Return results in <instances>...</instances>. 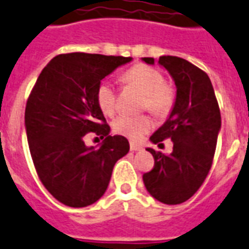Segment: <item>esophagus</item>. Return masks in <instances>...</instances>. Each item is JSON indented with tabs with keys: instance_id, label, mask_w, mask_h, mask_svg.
Instances as JSON below:
<instances>
[{
	"instance_id": "1",
	"label": "esophagus",
	"mask_w": 249,
	"mask_h": 249,
	"mask_svg": "<svg viewBox=\"0 0 249 249\" xmlns=\"http://www.w3.org/2000/svg\"><path fill=\"white\" fill-rule=\"evenodd\" d=\"M141 149H142V146L139 145V143L130 142V150H132V152H137V150H141Z\"/></svg>"
}]
</instances>
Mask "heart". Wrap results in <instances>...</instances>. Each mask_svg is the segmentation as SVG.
Returning <instances> with one entry per match:
<instances>
[{
	"label": "heart",
	"instance_id": "1",
	"mask_svg": "<svg viewBox=\"0 0 249 249\" xmlns=\"http://www.w3.org/2000/svg\"><path fill=\"white\" fill-rule=\"evenodd\" d=\"M123 80L145 96V106L154 115L163 116L171 109L174 103V92L165 84V78L158 70L145 64H136L123 75ZM96 103L106 116H112L116 110V91L108 80L97 86ZM153 121L148 116H119L112 128L116 133L129 140H141L152 129Z\"/></svg>",
	"mask_w": 249,
	"mask_h": 249
}]
</instances>
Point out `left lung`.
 Returning a JSON list of instances; mask_svg holds the SVG:
<instances>
[{
    "label": "left lung",
    "instance_id": "obj_1",
    "mask_svg": "<svg viewBox=\"0 0 249 249\" xmlns=\"http://www.w3.org/2000/svg\"><path fill=\"white\" fill-rule=\"evenodd\" d=\"M142 60L154 64L153 58ZM158 64L170 73L177 93L170 115L150 141L157 143L170 139L173 152L163 154L146 149L154 157V167L142 179L154 199L179 204L190 199L209 174L222 120L207 73L178 56H160Z\"/></svg>",
    "mask_w": 249,
    "mask_h": 249
}]
</instances>
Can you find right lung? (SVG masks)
<instances>
[{
	"instance_id": "1",
	"label": "right lung",
	"mask_w": 249,
	"mask_h": 249,
	"mask_svg": "<svg viewBox=\"0 0 249 249\" xmlns=\"http://www.w3.org/2000/svg\"><path fill=\"white\" fill-rule=\"evenodd\" d=\"M132 58L86 53L51 59L36 79L25 110L31 158L40 181L55 199L86 207L106 193L115 163L129 152L124 136H110L96 103V89L107 75ZM93 131L105 141L87 147Z\"/></svg>"
}]
</instances>
